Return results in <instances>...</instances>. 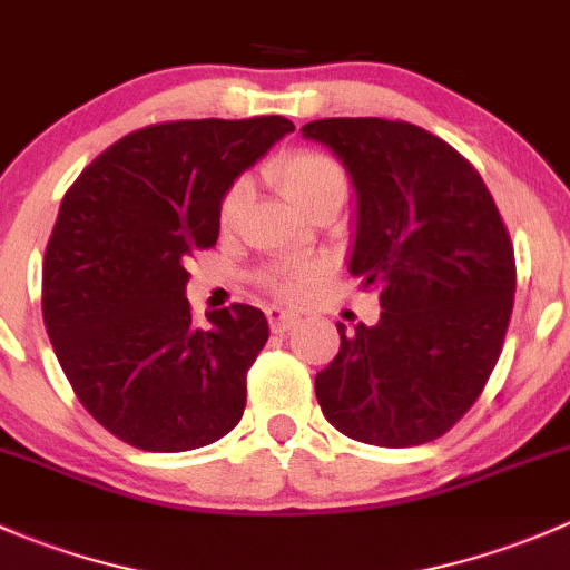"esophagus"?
<instances>
[{"label": "esophagus", "mask_w": 570, "mask_h": 570, "mask_svg": "<svg viewBox=\"0 0 570 570\" xmlns=\"http://www.w3.org/2000/svg\"><path fill=\"white\" fill-rule=\"evenodd\" d=\"M267 320H269V327H273L275 333H284L295 325L297 317L292 312H286V308H267Z\"/></svg>", "instance_id": "esophagus-1"}]
</instances>
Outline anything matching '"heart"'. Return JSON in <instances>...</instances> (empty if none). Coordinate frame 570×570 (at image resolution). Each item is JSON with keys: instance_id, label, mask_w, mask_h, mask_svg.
<instances>
[{"instance_id": "heart-1", "label": "heart", "mask_w": 570, "mask_h": 570, "mask_svg": "<svg viewBox=\"0 0 570 570\" xmlns=\"http://www.w3.org/2000/svg\"><path fill=\"white\" fill-rule=\"evenodd\" d=\"M267 176L278 184L281 193L303 212L312 215L314 209L325 204H342L347 195V174L342 165L333 157L312 148H301V151H286L275 157L267 165ZM245 204H248V184L234 181L232 187L223 193L220 206H217V223L223 232H232L243 217ZM262 284L275 289L284 297H297L306 284L312 281V269L308 267H269L258 275Z\"/></svg>"}]
</instances>
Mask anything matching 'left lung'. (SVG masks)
I'll return each mask as SVG.
<instances>
[{
  "mask_svg": "<svg viewBox=\"0 0 570 570\" xmlns=\"http://www.w3.org/2000/svg\"><path fill=\"white\" fill-rule=\"evenodd\" d=\"M355 187L350 275L381 292L377 325L342 322L314 392L327 422L375 446H416L455 428L485 389L513 314L515 256L469 159L386 118H322Z\"/></svg>",
  "mask_w": 570,
  "mask_h": 570,
  "instance_id": "left-lung-1",
  "label": "left lung"
}]
</instances>
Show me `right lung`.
Masks as SVG:
<instances>
[{
	"label": "right lung",
	"mask_w": 570,
	"mask_h": 570,
	"mask_svg": "<svg viewBox=\"0 0 570 570\" xmlns=\"http://www.w3.org/2000/svg\"><path fill=\"white\" fill-rule=\"evenodd\" d=\"M289 131L281 115L146 126L62 198L43 256V325L85 411L126 444L198 450L243 419L267 317L234 303L195 325L187 262L217 243L234 178Z\"/></svg>",
	"instance_id": "right-lung-1"
}]
</instances>
